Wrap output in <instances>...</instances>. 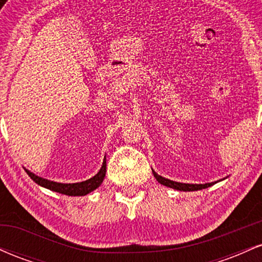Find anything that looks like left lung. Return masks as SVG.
Wrapping results in <instances>:
<instances>
[{
	"instance_id": "1",
	"label": "left lung",
	"mask_w": 262,
	"mask_h": 262,
	"mask_svg": "<svg viewBox=\"0 0 262 262\" xmlns=\"http://www.w3.org/2000/svg\"><path fill=\"white\" fill-rule=\"evenodd\" d=\"M152 173H154V177L158 180V182L161 183V185L166 186V187L177 189V191H185V192L198 191V189L210 187V186H213L214 183L218 182V181H215V182H209V183H182V182L171 181V180H169V179H165V177L158 175L154 170H152Z\"/></svg>"
}]
</instances>
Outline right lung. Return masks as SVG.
Wrapping results in <instances>:
<instances>
[{
  "mask_svg": "<svg viewBox=\"0 0 262 262\" xmlns=\"http://www.w3.org/2000/svg\"><path fill=\"white\" fill-rule=\"evenodd\" d=\"M26 170V172L28 173V176L38 183L41 187L50 189V191L59 192L61 194H66V196H86L90 192L95 191L96 188H98L101 186V183L103 182L104 176H106V156L103 159V164H102L100 171L96 173L95 176L91 179L86 180L82 182H76V183H61V182H55L50 181V180L43 179V177L35 175V173L31 172L29 170Z\"/></svg>",
  "mask_w": 262,
  "mask_h": 262,
  "instance_id": "obj_1",
  "label": "right lung"
}]
</instances>
